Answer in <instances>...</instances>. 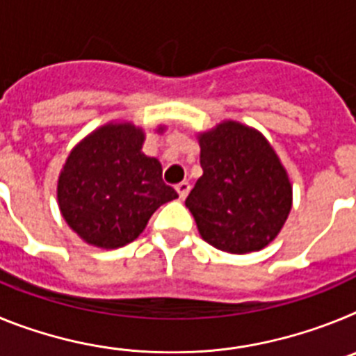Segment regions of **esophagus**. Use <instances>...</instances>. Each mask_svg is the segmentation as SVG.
Returning a JSON list of instances; mask_svg holds the SVG:
<instances>
[{
	"label": "esophagus",
	"instance_id": "34e87169",
	"mask_svg": "<svg viewBox=\"0 0 356 356\" xmlns=\"http://www.w3.org/2000/svg\"><path fill=\"white\" fill-rule=\"evenodd\" d=\"M188 191H191V184H188V181H180V184L176 185V193H178V196H180L181 200L187 197Z\"/></svg>",
	"mask_w": 356,
	"mask_h": 356
}]
</instances>
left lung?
Here are the masks:
<instances>
[{"label":"left lung","instance_id":"8db88e82","mask_svg":"<svg viewBox=\"0 0 356 356\" xmlns=\"http://www.w3.org/2000/svg\"><path fill=\"white\" fill-rule=\"evenodd\" d=\"M197 139L203 176L185 205L203 241L235 254L266 248L292 207V185L271 144L237 121L221 122Z\"/></svg>","mask_w":356,"mask_h":356}]
</instances>
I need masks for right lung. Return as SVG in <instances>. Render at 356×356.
Returning <instances> with one entry per match:
<instances>
[{
  "mask_svg": "<svg viewBox=\"0 0 356 356\" xmlns=\"http://www.w3.org/2000/svg\"><path fill=\"white\" fill-rule=\"evenodd\" d=\"M144 139L143 128L131 122H108L69 153L56 197L65 222L87 244L124 246L160 205L178 197L163 184L159 160L143 153Z\"/></svg>",
  "mask_w": 356,
  "mask_h": 356,
  "instance_id": "obj_1",
  "label": "right lung"
}]
</instances>
